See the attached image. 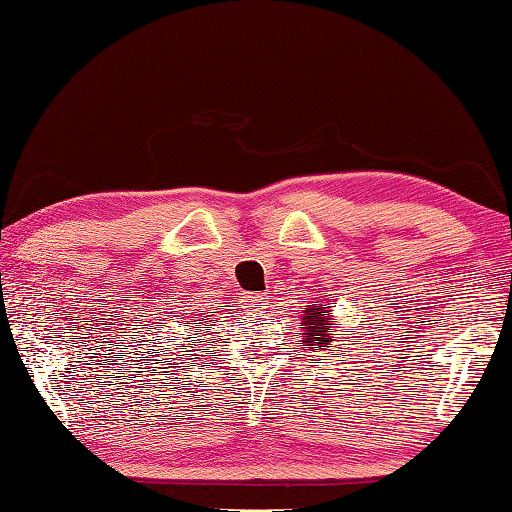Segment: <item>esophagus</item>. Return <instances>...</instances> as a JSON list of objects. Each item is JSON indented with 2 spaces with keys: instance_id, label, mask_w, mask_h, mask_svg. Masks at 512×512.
Segmentation results:
<instances>
[{
  "instance_id": "1",
  "label": "esophagus",
  "mask_w": 512,
  "mask_h": 512,
  "mask_svg": "<svg viewBox=\"0 0 512 512\" xmlns=\"http://www.w3.org/2000/svg\"><path fill=\"white\" fill-rule=\"evenodd\" d=\"M244 302H246L253 311H259V309H266L268 297H266V293H248Z\"/></svg>"
}]
</instances>
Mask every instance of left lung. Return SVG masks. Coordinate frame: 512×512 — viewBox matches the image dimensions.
<instances>
[{"instance_id":"1","label":"left lung","mask_w":512,"mask_h":512,"mask_svg":"<svg viewBox=\"0 0 512 512\" xmlns=\"http://www.w3.org/2000/svg\"><path fill=\"white\" fill-rule=\"evenodd\" d=\"M327 309H329V306H320V309H313V306H311V309L304 311L302 329H306V333H304L306 342H315L318 347H327L331 342L333 333L327 327V322H329Z\"/></svg>"}]
</instances>
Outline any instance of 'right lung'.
Returning <instances> with one entry per match:
<instances>
[{
  "label": "right lung",
  "instance_id": "right-lung-1",
  "mask_svg": "<svg viewBox=\"0 0 512 512\" xmlns=\"http://www.w3.org/2000/svg\"><path fill=\"white\" fill-rule=\"evenodd\" d=\"M188 324H190V322H185V327H188ZM194 329H210V324H203V327H201V322L194 320Z\"/></svg>",
  "mask_w": 512,
  "mask_h": 512
}]
</instances>
